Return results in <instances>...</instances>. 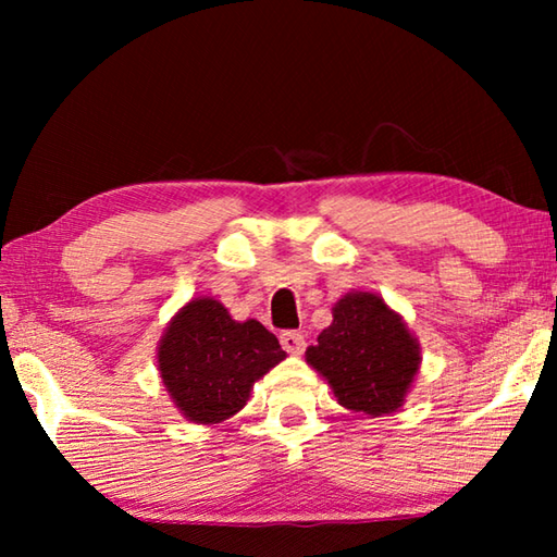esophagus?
<instances>
[{"mask_svg": "<svg viewBox=\"0 0 557 557\" xmlns=\"http://www.w3.org/2000/svg\"><path fill=\"white\" fill-rule=\"evenodd\" d=\"M280 344H282V348H285L287 354L299 356L301 351H305V334H301V332H282L280 334Z\"/></svg>", "mask_w": 557, "mask_h": 557, "instance_id": "obj_1", "label": "esophagus"}]
</instances>
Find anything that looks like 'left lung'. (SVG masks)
<instances>
[{
    "mask_svg": "<svg viewBox=\"0 0 557 557\" xmlns=\"http://www.w3.org/2000/svg\"><path fill=\"white\" fill-rule=\"evenodd\" d=\"M332 314L317 346L307 348V363L324 375L344 408L373 418L398 410L420 369L418 338L371 292H348Z\"/></svg>",
    "mask_w": 557,
    "mask_h": 557,
    "instance_id": "obj_1",
    "label": "left lung"
}]
</instances>
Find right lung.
Returning <instances> with one entry per match:
<instances>
[{
	"label": "right lung",
	"mask_w": 557,
	"mask_h": 557,
	"mask_svg": "<svg viewBox=\"0 0 557 557\" xmlns=\"http://www.w3.org/2000/svg\"><path fill=\"white\" fill-rule=\"evenodd\" d=\"M287 354L256 319L235 322L219 299H191L164 329L157 361L184 418L215 425L238 412L252 385Z\"/></svg>",
	"instance_id": "1"
}]
</instances>
